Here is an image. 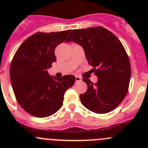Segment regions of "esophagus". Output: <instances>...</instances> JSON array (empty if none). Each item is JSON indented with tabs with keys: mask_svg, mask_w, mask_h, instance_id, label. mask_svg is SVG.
Wrapping results in <instances>:
<instances>
[{
	"mask_svg": "<svg viewBox=\"0 0 148 148\" xmlns=\"http://www.w3.org/2000/svg\"><path fill=\"white\" fill-rule=\"evenodd\" d=\"M82 80V78H81V77L75 76V82H81Z\"/></svg>",
	"mask_w": 148,
	"mask_h": 148,
	"instance_id": "esophagus-1",
	"label": "esophagus"
}]
</instances>
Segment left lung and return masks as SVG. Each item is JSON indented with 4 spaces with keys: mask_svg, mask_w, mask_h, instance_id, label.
Returning a JSON list of instances; mask_svg holds the SVG:
<instances>
[{
    "mask_svg": "<svg viewBox=\"0 0 148 148\" xmlns=\"http://www.w3.org/2000/svg\"><path fill=\"white\" fill-rule=\"evenodd\" d=\"M70 41L84 48L88 64L98 77L96 83L82 79L87 90L80 95L82 104L99 114L113 110L126 96L131 75L130 60L122 44L102 27L73 30L66 40Z\"/></svg>",
    "mask_w": 148,
    "mask_h": 148,
    "instance_id": "left-lung-1",
    "label": "left lung"
}]
</instances>
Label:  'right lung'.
Wrapping results in <instances>:
<instances>
[{
	"mask_svg": "<svg viewBox=\"0 0 148 148\" xmlns=\"http://www.w3.org/2000/svg\"><path fill=\"white\" fill-rule=\"evenodd\" d=\"M70 31L35 33L14 55L10 66L13 92L18 104L32 116L45 118L56 113L62 107L66 90L75 83L74 75L53 78L47 70L56 61L55 49Z\"/></svg>",
	"mask_w": 148,
	"mask_h": 148,
	"instance_id": "add662e5",
	"label": "right lung"
}]
</instances>
